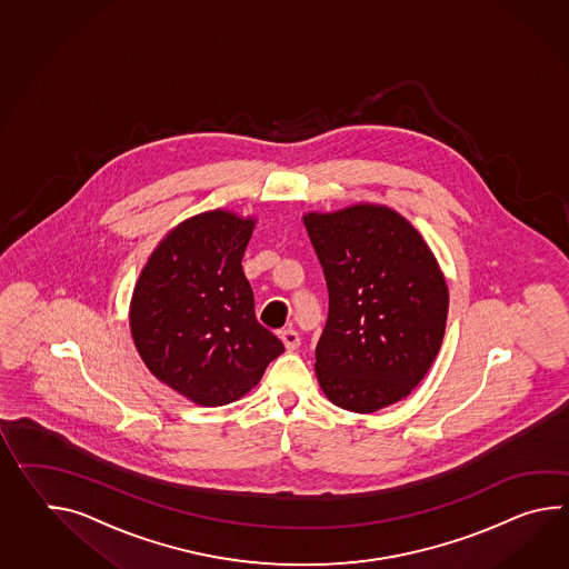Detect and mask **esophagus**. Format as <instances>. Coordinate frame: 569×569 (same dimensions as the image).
Instances as JSON below:
<instances>
[{"mask_svg":"<svg viewBox=\"0 0 569 569\" xmlns=\"http://www.w3.org/2000/svg\"><path fill=\"white\" fill-rule=\"evenodd\" d=\"M279 339L283 341L288 351H296L300 347V335H298V330H293L291 327L279 330Z\"/></svg>","mask_w":569,"mask_h":569,"instance_id":"esophagus-1","label":"esophagus"}]
</instances>
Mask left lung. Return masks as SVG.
I'll list each match as a JSON object with an SVG mask.
<instances>
[{"label":"left lung","mask_w":569,"mask_h":569,"mask_svg":"<svg viewBox=\"0 0 569 569\" xmlns=\"http://www.w3.org/2000/svg\"><path fill=\"white\" fill-rule=\"evenodd\" d=\"M303 224L329 288L316 378L330 402L369 415L417 388L441 349L449 290L437 257L381 203L308 212Z\"/></svg>","instance_id":"1"}]
</instances>
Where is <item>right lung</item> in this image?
<instances>
[{
  "label": "right lung",
  "instance_id": "add662e5",
  "mask_svg": "<svg viewBox=\"0 0 569 569\" xmlns=\"http://www.w3.org/2000/svg\"><path fill=\"white\" fill-rule=\"evenodd\" d=\"M254 222L222 208L179 222L132 291L130 332L140 359L193 405L239 400L283 353V342L254 318L240 266Z\"/></svg>",
  "mask_w": 569,
  "mask_h": 569
}]
</instances>
